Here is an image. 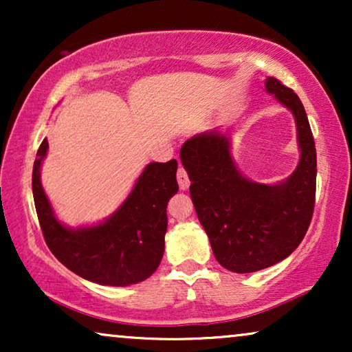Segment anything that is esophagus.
I'll use <instances>...</instances> for the list:
<instances>
[{
  "label": "esophagus",
  "instance_id": "1",
  "mask_svg": "<svg viewBox=\"0 0 352 352\" xmlns=\"http://www.w3.org/2000/svg\"><path fill=\"white\" fill-rule=\"evenodd\" d=\"M176 177H177V184H179V189L181 190L189 189L190 179H189V176H187V173H186L184 168H179V170H177Z\"/></svg>",
  "mask_w": 352,
  "mask_h": 352
}]
</instances>
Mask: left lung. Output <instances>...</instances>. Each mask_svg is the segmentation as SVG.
Returning a JSON list of instances; mask_svg holds the SVG:
<instances>
[{
	"label": "left lung",
	"instance_id": "8db88e82",
	"mask_svg": "<svg viewBox=\"0 0 352 352\" xmlns=\"http://www.w3.org/2000/svg\"><path fill=\"white\" fill-rule=\"evenodd\" d=\"M266 91L292 110L301 157L278 184H259L240 175L230 155L229 134L206 131L182 144L181 162L190 197L221 266L237 274L256 272L295 252L311 224L316 204V144L301 100L274 76Z\"/></svg>",
	"mask_w": 352,
	"mask_h": 352
}]
</instances>
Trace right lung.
Instances as JSON below:
<instances>
[{
    "label": "right lung",
    "instance_id": "add662e5",
    "mask_svg": "<svg viewBox=\"0 0 352 352\" xmlns=\"http://www.w3.org/2000/svg\"><path fill=\"white\" fill-rule=\"evenodd\" d=\"M43 139L33 165L32 189L46 245L67 269L99 285L126 287L157 271L165 252L166 205L176 194L177 162L148 163L131 194L98 226L70 229L54 216L43 190L40 168L47 152Z\"/></svg>",
    "mask_w": 352,
    "mask_h": 352
}]
</instances>
